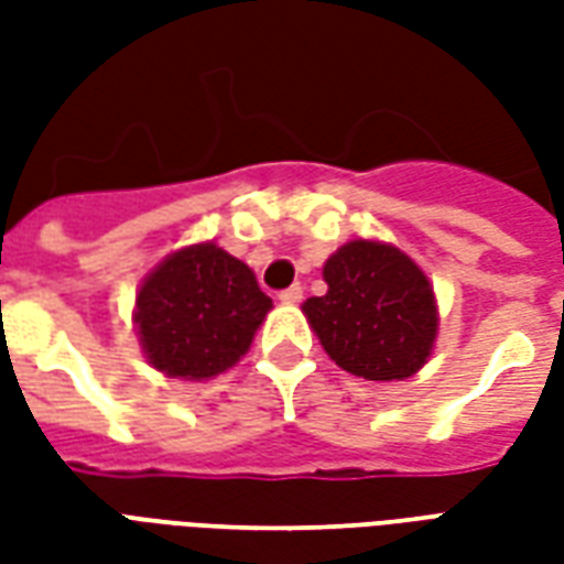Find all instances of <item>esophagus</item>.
Instances as JSON below:
<instances>
[{"mask_svg": "<svg viewBox=\"0 0 564 564\" xmlns=\"http://www.w3.org/2000/svg\"><path fill=\"white\" fill-rule=\"evenodd\" d=\"M278 299H281L283 305H299V302L305 299V290H302L299 283H293V286H290V290H283V293L278 295Z\"/></svg>", "mask_w": 564, "mask_h": 564, "instance_id": "obj_1", "label": "esophagus"}]
</instances>
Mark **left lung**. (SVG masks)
I'll use <instances>...</instances> for the list:
<instances>
[{"label": "left lung", "instance_id": "obj_1", "mask_svg": "<svg viewBox=\"0 0 564 564\" xmlns=\"http://www.w3.org/2000/svg\"><path fill=\"white\" fill-rule=\"evenodd\" d=\"M323 281L326 295L307 299L302 311L335 366L366 380H404L429 362L435 290L408 253L356 238L326 259Z\"/></svg>", "mask_w": 564, "mask_h": 564}]
</instances>
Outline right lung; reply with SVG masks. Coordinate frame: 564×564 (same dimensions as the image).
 Listing matches in <instances>:
<instances>
[{
  "mask_svg": "<svg viewBox=\"0 0 564 564\" xmlns=\"http://www.w3.org/2000/svg\"><path fill=\"white\" fill-rule=\"evenodd\" d=\"M271 311L257 274L214 241L189 245L150 271L135 295L148 362L181 380H208L250 350Z\"/></svg>",
  "mask_w": 564,
  "mask_h": 564,
  "instance_id": "add662e5",
  "label": "right lung"
}]
</instances>
